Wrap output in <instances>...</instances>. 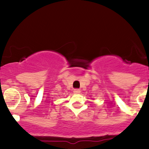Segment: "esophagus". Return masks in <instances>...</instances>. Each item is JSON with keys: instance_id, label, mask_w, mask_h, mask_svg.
Wrapping results in <instances>:
<instances>
[{"instance_id": "esophagus-1", "label": "esophagus", "mask_w": 149, "mask_h": 149, "mask_svg": "<svg viewBox=\"0 0 149 149\" xmlns=\"http://www.w3.org/2000/svg\"><path fill=\"white\" fill-rule=\"evenodd\" d=\"M81 91L79 89H78V88H76V89L73 90V93L74 94H80Z\"/></svg>"}]
</instances>
